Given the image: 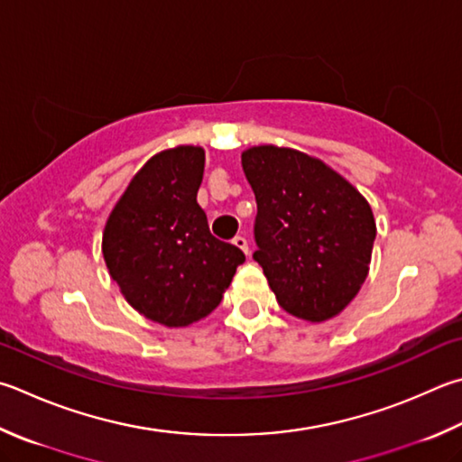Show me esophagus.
<instances>
[{
    "label": "esophagus",
    "instance_id": "obj_1",
    "mask_svg": "<svg viewBox=\"0 0 462 462\" xmlns=\"http://www.w3.org/2000/svg\"><path fill=\"white\" fill-rule=\"evenodd\" d=\"M232 245L236 246V248H240L245 254H248V242H246L245 236H234L232 238Z\"/></svg>",
    "mask_w": 462,
    "mask_h": 462
}]
</instances>
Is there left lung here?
<instances>
[{"mask_svg":"<svg viewBox=\"0 0 462 462\" xmlns=\"http://www.w3.org/2000/svg\"><path fill=\"white\" fill-rule=\"evenodd\" d=\"M242 170L258 214L253 254L284 311L311 323L339 315L370 273L375 220L367 199L321 159L250 147Z\"/></svg>","mask_w":462,"mask_h":462,"instance_id":"1","label":"left lung"}]
</instances>
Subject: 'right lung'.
I'll use <instances>...</instances> for the list:
<instances>
[{"label": "right lung", "mask_w": 462, "mask_h": 462, "mask_svg": "<svg viewBox=\"0 0 462 462\" xmlns=\"http://www.w3.org/2000/svg\"><path fill=\"white\" fill-rule=\"evenodd\" d=\"M202 147L159 151L133 175L103 232L108 274L127 303L165 327H188L220 305L245 253L212 236L198 204Z\"/></svg>", "instance_id": "add662e5"}]
</instances>
